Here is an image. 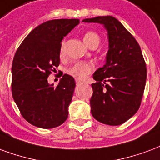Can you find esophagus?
Instances as JSON below:
<instances>
[{
    "label": "esophagus",
    "mask_w": 160,
    "mask_h": 160,
    "mask_svg": "<svg viewBox=\"0 0 160 160\" xmlns=\"http://www.w3.org/2000/svg\"><path fill=\"white\" fill-rule=\"evenodd\" d=\"M76 84L77 85H81V84H83V82H82V81H80V80H76Z\"/></svg>",
    "instance_id": "34e87169"
}]
</instances>
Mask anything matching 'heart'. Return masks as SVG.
I'll return each mask as SVG.
<instances>
[{
    "label": "heart",
    "mask_w": 160,
    "mask_h": 160,
    "mask_svg": "<svg viewBox=\"0 0 160 160\" xmlns=\"http://www.w3.org/2000/svg\"><path fill=\"white\" fill-rule=\"evenodd\" d=\"M83 41L88 47L93 46L98 47L100 42V38L95 32H86L83 37ZM63 45H62L60 49V54L63 55ZM94 70V64L91 62H76L67 69V73L77 80H83Z\"/></svg>",
    "instance_id": "heart-1"
}]
</instances>
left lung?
<instances>
[{
	"instance_id": "1",
	"label": "left lung",
	"mask_w": 160,
	"mask_h": 160,
	"mask_svg": "<svg viewBox=\"0 0 160 160\" xmlns=\"http://www.w3.org/2000/svg\"><path fill=\"white\" fill-rule=\"evenodd\" d=\"M98 23L108 32L106 63L93 74L92 116L108 125H119L137 113L147 80L146 63L140 46L119 20L112 16L86 18Z\"/></svg>"
}]
</instances>
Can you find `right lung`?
Here are the masks:
<instances>
[{
	"label": "right lung",
	"instance_id": "1",
	"mask_svg": "<svg viewBox=\"0 0 160 160\" xmlns=\"http://www.w3.org/2000/svg\"><path fill=\"white\" fill-rule=\"evenodd\" d=\"M79 19L49 20L21 43L12 66V93L22 116L39 128L62 125L68 115L75 81L64 74L57 87L47 78L60 63L61 42Z\"/></svg>",
	"mask_w": 160,
	"mask_h": 160
}]
</instances>
